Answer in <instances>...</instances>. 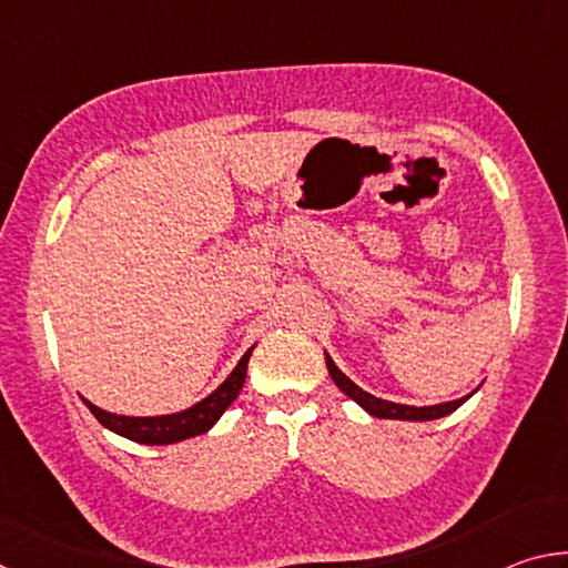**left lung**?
<instances>
[{
    "label": "left lung",
    "mask_w": 568,
    "mask_h": 568,
    "mask_svg": "<svg viewBox=\"0 0 568 568\" xmlns=\"http://www.w3.org/2000/svg\"><path fill=\"white\" fill-rule=\"evenodd\" d=\"M325 365H328V373L335 386H338L345 396L353 398L355 403L363 410H368L371 416L376 418H393V420H436V418H444L448 416V413H454L456 408L464 406V403L474 396V393H468V396L458 398V400H448V403H436V406H403V403H393V400H383V398H376L371 396L368 390H363L355 386V383L345 376V373L338 368V365L333 363V358L328 353H325Z\"/></svg>",
    "instance_id": "obj_1"
}]
</instances>
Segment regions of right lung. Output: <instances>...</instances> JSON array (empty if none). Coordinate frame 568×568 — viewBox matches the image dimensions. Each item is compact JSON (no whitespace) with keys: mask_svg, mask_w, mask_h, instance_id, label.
<instances>
[{"mask_svg":"<svg viewBox=\"0 0 568 568\" xmlns=\"http://www.w3.org/2000/svg\"><path fill=\"white\" fill-rule=\"evenodd\" d=\"M255 348V345H253ZM250 348L240 363L235 365V371L220 383V386L210 393L207 398H203L195 406H190L180 413H170V416H150V418H134V416H118V413H108L94 406L88 398L84 406L92 410V416L98 418L104 428L114 430L118 436H124L130 440H138V444H148V446H168V444H178V440L185 438H195L200 434H205L217 423V418L227 410L230 403L237 398L240 388H243L245 376H247V361H250Z\"/></svg>","mask_w":568,"mask_h":568,"instance_id":"1","label":"right lung"}]
</instances>
